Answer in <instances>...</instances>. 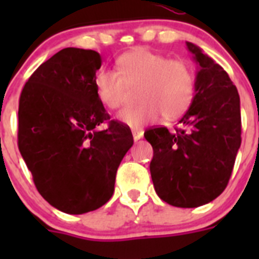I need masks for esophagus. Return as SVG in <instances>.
Segmentation results:
<instances>
[{
	"label": "esophagus",
	"instance_id": "obj_1",
	"mask_svg": "<svg viewBox=\"0 0 259 259\" xmlns=\"http://www.w3.org/2000/svg\"><path fill=\"white\" fill-rule=\"evenodd\" d=\"M132 135H134L135 141H137V140H140L141 137H143L144 132L141 128H132Z\"/></svg>",
	"mask_w": 259,
	"mask_h": 259
}]
</instances>
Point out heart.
Segmentation results:
<instances>
[{"label":"heart","instance_id":"obj_1","mask_svg":"<svg viewBox=\"0 0 259 259\" xmlns=\"http://www.w3.org/2000/svg\"><path fill=\"white\" fill-rule=\"evenodd\" d=\"M93 85L98 101L109 109L124 106L128 88L137 85L136 98L140 102L122 111L118 119L139 128L161 115L164 119L182 115L193 98L194 74L185 61L139 48L116 59V71H97Z\"/></svg>","mask_w":259,"mask_h":259}]
</instances>
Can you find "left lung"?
Segmentation results:
<instances>
[{
    "mask_svg": "<svg viewBox=\"0 0 259 259\" xmlns=\"http://www.w3.org/2000/svg\"><path fill=\"white\" fill-rule=\"evenodd\" d=\"M198 65L194 95L179 127H154L144 136L153 146L150 174L161 200L176 207L211 202L226 189L241 145L236 87L222 66L187 42Z\"/></svg>",
    "mask_w": 259,
    "mask_h": 259,
    "instance_id": "1",
    "label": "left lung"
}]
</instances>
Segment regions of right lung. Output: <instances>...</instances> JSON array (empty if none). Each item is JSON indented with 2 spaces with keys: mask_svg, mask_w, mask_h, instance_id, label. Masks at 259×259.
I'll return each mask as SVG.
<instances>
[{
  "mask_svg": "<svg viewBox=\"0 0 259 259\" xmlns=\"http://www.w3.org/2000/svg\"><path fill=\"white\" fill-rule=\"evenodd\" d=\"M95 50L66 48L38 66L24 84L18 110V146L38 193L67 214L101 207L134 144L128 125L110 120L93 79ZM108 123V128L98 125Z\"/></svg>",
  "mask_w": 259,
  "mask_h": 259,
  "instance_id": "obj_1",
  "label": "right lung"
}]
</instances>
